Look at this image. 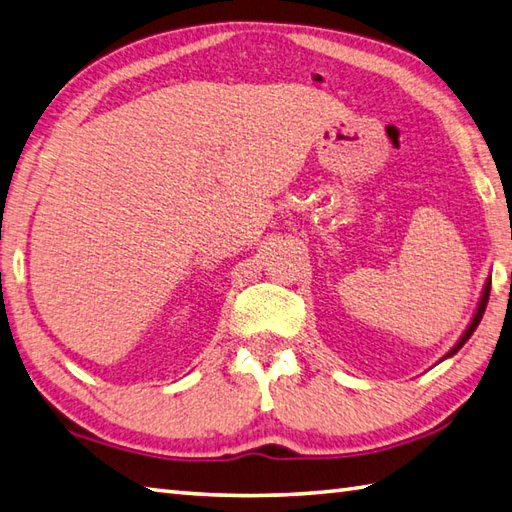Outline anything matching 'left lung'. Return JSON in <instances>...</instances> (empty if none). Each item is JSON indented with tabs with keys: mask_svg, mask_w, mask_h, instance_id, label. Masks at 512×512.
<instances>
[{
	"mask_svg": "<svg viewBox=\"0 0 512 512\" xmlns=\"http://www.w3.org/2000/svg\"><path fill=\"white\" fill-rule=\"evenodd\" d=\"M488 295H490V282H486V288H484V295H482V302H479V308H477V313H475V317H473V322H470V326L466 328V333L462 335V339H459L457 342V346L450 350V353L446 355V357H450V355H455L459 348H462L468 339H470V335L475 333V328L479 326V322H482V317H484V310H486V304H488Z\"/></svg>",
	"mask_w": 512,
	"mask_h": 512,
	"instance_id": "1",
	"label": "left lung"
}]
</instances>
